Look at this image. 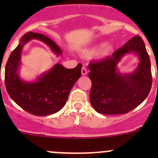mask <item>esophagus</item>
<instances>
[{"instance_id": "esophagus-1", "label": "esophagus", "mask_w": 158, "mask_h": 158, "mask_svg": "<svg viewBox=\"0 0 158 158\" xmlns=\"http://www.w3.org/2000/svg\"><path fill=\"white\" fill-rule=\"evenodd\" d=\"M87 73H88V71H87V69H86V67L83 66L81 69V74L83 75V76H85V75H86Z\"/></svg>"}]
</instances>
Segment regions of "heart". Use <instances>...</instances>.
Masks as SVG:
<instances>
[{"instance_id": "obj_1", "label": "heart", "mask_w": 158, "mask_h": 158, "mask_svg": "<svg viewBox=\"0 0 158 158\" xmlns=\"http://www.w3.org/2000/svg\"><path fill=\"white\" fill-rule=\"evenodd\" d=\"M113 49H114V47L110 43H100L93 46L89 50H88L85 52V54L91 56V55H94L96 54L97 58H100V59H104V58L111 55L113 51Z\"/></svg>"}]
</instances>
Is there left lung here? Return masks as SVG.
I'll list each match as a JSON object with an SVG mask.
<instances>
[{"instance_id":"1","label":"left lung","mask_w":158,"mask_h":158,"mask_svg":"<svg viewBox=\"0 0 158 158\" xmlns=\"http://www.w3.org/2000/svg\"><path fill=\"white\" fill-rule=\"evenodd\" d=\"M127 53L135 54L139 62L135 71L122 74L118 64ZM89 68L92 81L90 103L100 114H126L142 104L151 89L150 57L139 35L130 40L111 57L89 63Z\"/></svg>"}]
</instances>
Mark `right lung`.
Here are the masks:
<instances>
[{
    "instance_id": "right-lung-1",
    "label": "right lung",
    "mask_w": 158,
    "mask_h": 158,
    "mask_svg": "<svg viewBox=\"0 0 158 158\" xmlns=\"http://www.w3.org/2000/svg\"><path fill=\"white\" fill-rule=\"evenodd\" d=\"M31 40L47 44L57 56L62 54L61 48L47 35L27 32L22 36L8 58L5 66V87L11 98L23 110L34 115L45 116L58 112L64 107L71 89L81 75L82 65L78 64L73 69H67L56 63L35 81L23 80L19 76L21 52Z\"/></svg>"
}]
</instances>
